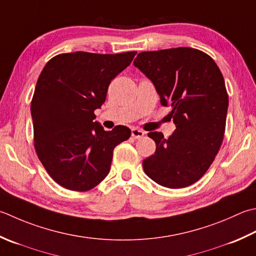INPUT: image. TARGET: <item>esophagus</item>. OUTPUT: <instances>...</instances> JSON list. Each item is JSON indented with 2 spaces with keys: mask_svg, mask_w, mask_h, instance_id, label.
<instances>
[{
  "mask_svg": "<svg viewBox=\"0 0 256 256\" xmlns=\"http://www.w3.org/2000/svg\"><path fill=\"white\" fill-rule=\"evenodd\" d=\"M144 132L142 131V130L140 128H132V136L134 138H141L142 136H144Z\"/></svg>",
  "mask_w": 256,
  "mask_h": 256,
  "instance_id": "34e87169",
  "label": "esophagus"
}]
</instances>
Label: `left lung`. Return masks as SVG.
I'll return each mask as SVG.
<instances>
[{"label": "left lung", "mask_w": 256, "mask_h": 256, "mask_svg": "<svg viewBox=\"0 0 256 256\" xmlns=\"http://www.w3.org/2000/svg\"><path fill=\"white\" fill-rule=\"evenodd\" d=\"M135 68L154 84L176 130L168 138L161 132L148 135L156 151L143 161L145 174L168 188L198 181L221 148L228 96L214 60L200 50L176 48L138 53Z\"/></svg>", "instance_id": "obj_1"}]
</instances>
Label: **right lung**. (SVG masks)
<instances>
[{"label":"right lung","mask_w":256,"mask_h":256,"mask_svg":"<svg viewBox=\"0 0 256 256\" xmlns=\"http://www.w3.org/2000/svg\"><path fill=\"white\" fill-rule=\"evenodd\" d=\"M135 54L64 53L42 70L31 102L34 146L50 176L61 186L78 192L96 186L110 172L115 146L131 136L124 125L104 131L94 121V111Z\"/></svg>","instance_id":"right-lung-1"}]
</instances>
